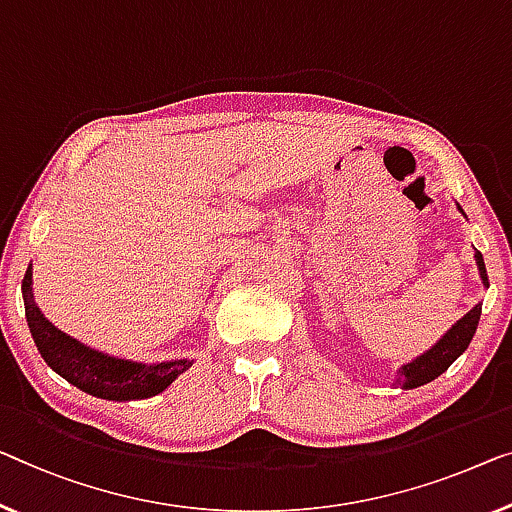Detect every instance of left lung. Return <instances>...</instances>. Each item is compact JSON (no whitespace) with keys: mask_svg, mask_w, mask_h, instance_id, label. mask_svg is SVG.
I'll return each mask as SVG.
<instances>
[{"mask_svg":"<svg viewBox=\"0 0 512 512\" xmlns=\"http://www.w3.org/2000/svg\"><path fill=\"white\" fill-rule=\"evenodd\" d=\"M457 209L462 211L460 204H457ZM462 216H464V211H462ZM474 257H476L480 280H483L485 287H490V282H487L483 255H480L476 250ZM480 310H483V305L478 303L476 308H471L462 319H457V324L453 326V329L446 331V335L437 342V345H434L432 349H427L425 354L416 356L411 363L402 365L400 372H398V379H395V384H400L402 388H418V386L427 384V381L437 379L441 372H446L448 368H451L455 358L469 347L471 338H474V333L478 329Z\"/></svg>","mask_w":512,"mask_h":512,"instance_id":"obj_1","label":"left lung"}]
</instances>
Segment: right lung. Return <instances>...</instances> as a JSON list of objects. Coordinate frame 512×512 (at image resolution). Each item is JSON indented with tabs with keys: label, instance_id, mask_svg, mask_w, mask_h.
Segmentation results:
<instances>
[{
	"label": "right lung",
	"instance_id": "add662e5",
	"mask_svg": "<svg viewBox=\"0 0 512 512\" xmlns=\"http://www.w3.org/2000/svg\"><path fill=\"white\" fill-rule=\"evenodd\" d=\"M32 285V264H29L25 280H22V299H25V317L38 352L59 377H64L68 384L78 386L80 391L94 395V398L114 402L154 398L193 365L190 358H174V361L147 365L82 345L80 340L59 331L43 315L34 301Z\"/></svg>",
	"mask_w": 512,
	"mask_h": 512
}]
</instances>
